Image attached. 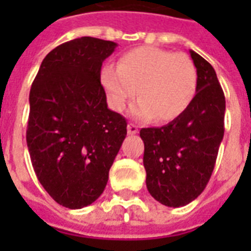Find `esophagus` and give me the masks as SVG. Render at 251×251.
Wrapping results in <instances>:
<instances>
[{
  "instance_id": "1",
  "label": "esophagus",
  "mask_w": 251,
  "mask_h": 251,
  "mask_svg": "<svg viewBox=\"0 0 251 251\" xmlns=\"http://www.w3.org/2000/svg\"><path fill=\"white\" fill-rule=\"evenodd\" d=\"M127 133L131 134V135H133V134H137L138 126L135 125V124H131V122H130V124H127Z\"/></svg>"
}]
</instances>
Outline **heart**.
Returning a JSON list of instances; mask_svg holds the SVG:
<instances>
[{"label":"heart","instance_id":"obj_1","mask_svg":"<svg viewBox=\"0 0 251 251\" xmlns=\"http://www.w3.org/2000/svg\"><path fill=\"white\" fill-rule=\"evenodd\" d=\"M100 82L113 110L125 109L138 90L141 100L133 106V116L167 122L189 108L198 87V73L186 54L141 47L122 54L117 66L104 65Z\"/></svg>","mask_w":251,"mask_h":251}]
</instances>
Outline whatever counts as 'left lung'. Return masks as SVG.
<instances>
[{"label":"left lung","mask_w":251,"mask_h":251,"mask_svg":"<svg viewBox=\"0 0 251 251\" xmlns=\"http://www.w3.org/2000/svg\"><path fill=\"white\" fill-rule=\"evenodd\" d=\"M198 73L193 101L179 117L161 127H145L146 185L157 202L182 207L210 181L224 137L226 98L214 68L190 50Z\"/></svg>","instance_id":"8db88e82"}]
</instances>
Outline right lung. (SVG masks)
<instances>
[{"instance_id":"right-lung-1","label":"right lung","mask_w":251,"mask_h":251,"mask_svg":"<svg viewBox=\"0 0 251 251\" xmlns=\"http://www.w3.org/2000/svg\"><path fill=\"white\" fill-rule=\"evenodd\" d=\"M113 41L83 36L47 54L29 91L27 147L33 171L58 204L82 208L101 195L126 137L100 82Z\"/></svg>"}]
</instances>
